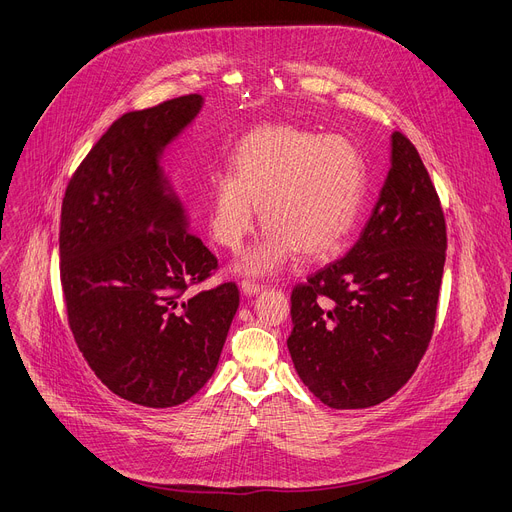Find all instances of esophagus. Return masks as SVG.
<instances>
[{
	"label": "esophagus",
	"instance_id": "1",
	"mask_svg": "<svg viewBox=\"0 0 512 512\" xmlns=\"http://www.w3.org/2000/svg\"><path fill=\"white\" fill-rule=\"evenodd\" d=\"M261 290H263V288H261L259 284H255V282H249V280H243V282H241V292H243L245 296H257Z\"/></svg>",
	"mask_w": 512,
	"mask_h": 512
}]
</instances>
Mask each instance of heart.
Here are the masks:
<instances>
[{"label": "heart", "instance_id": "heart-1", "mask_svg": "<svg viewBox=\"0 0 512 512\" xmlns=\"http://www.w3.org/2000/svg\"><path fill=\"white\" fill-rule=\"evenodd\" d=\"M367 181V163L345 136L286 124L257 128L230 157V173L210 177V235L239 251L259 208L267 230L241 259V271L267 275L296 253L324 259L353 232Z\"/></svg>", "mask_w": 512, "mask_h": 512}]
</instances>
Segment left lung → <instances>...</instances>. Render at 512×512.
<instances>
[{
	"instance_id": "left-lung-1",
	"label": "left lung",
	"mask_w": 512,
	"mask_h": 512,
	"mask_svg": "<svg viewBox=\"0 0 512 512\" xmlns=\"http://www.w3.org/2000/svg\"><path fill=\"white\" fill-rule=\"evenodd\" d=\"M390 145V171L357 243L292 292L294 367L320 402L339 410L394 396L435 327L445 218L414 145L400 132Z\"/></svg>"
}]
</instances>
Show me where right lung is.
<instances>
[{
	"label": "right lung",
	"instance_id": "obj_1",
	"mask_svg": "<svg viewBox=\"0 0 512 512\" xmlns=\"http://www.w3.org/2000/svg\"><path fill=\"white\" fill-rule=\"evenodd\" d=\"M204 108L200 94L120 116L71 177L61 210L69 327L120 398L169 408L214 374L239 288L188 294L216 269L161 159Z\"/></svg>",
	"mask_w": 512,
	"mask_h": 512
}]
</instances>
